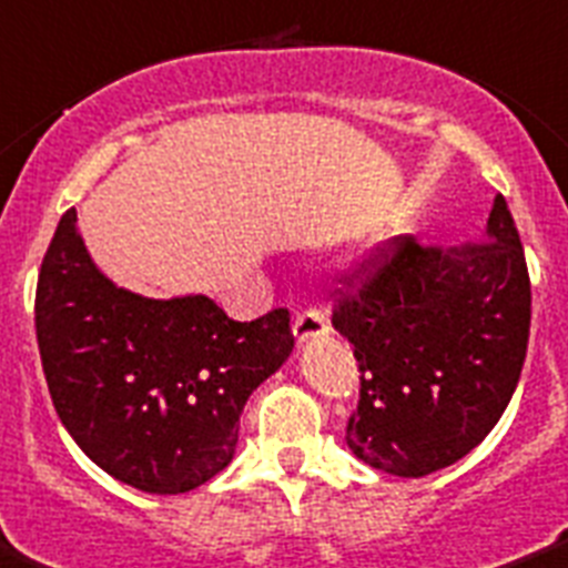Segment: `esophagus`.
<instances>
[{
    "label": "esophagus",
    "mask_w": 568,
    "mask_h": 568,
    "mask_svg": "<svg viewBox=\"0 0 568 568\" xmlns=\"http://www.w3.org/2000/svg\"><path fill=\"white\" fill-rule=\"evenodd\" d=\"M328 317L323 308L317 306H308L303 308V312L294 317V335H297V341H312V337H321V335H328Z\"/></svg>",
    "instance_id": "esophagus-1"
}]
</instances>
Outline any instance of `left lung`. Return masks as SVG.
<instances>
[{
  "label": "left lung",
  "mask_w": 568,
  "mask_h": 568,
  "mask_svg": "<svg viewBox=\"0 0 568 568\" xmlns=\"http://www.w3.org/2000/svg\"><path fill=\"white\" fill-rule=\"evenodd\" d=\"M341 280L332 326L361 369L349 450L395 476L459 462L494 430L526 364L531 280L505 199L485 240L445 251L393 236Z\"/></svg>",
  "instance_id": "left-lung-1"
}]
</instances>
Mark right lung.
I'll list each match as a JSON object with an SVG mask.
<instances>
[{"label":"right lung","mask_w":568,"mask_h":568,"mask_svg":"<svg viewBox=\"0 0 568 568\" xmlns=\"http://www.w3.org/2000/svg\"><path fill=\"white\" fill-rule=\"evenodd\" d=\"M288 321V308L240 323L202 294L114 288L85 254L74 207L33 300L57 416L94 465L146 494H184L227 468L247 395L292 355Z\"/></svg>","instance_id":"1"}]
</instances>
